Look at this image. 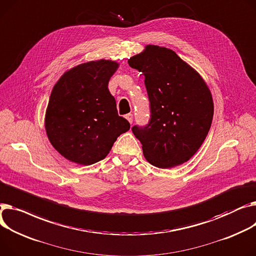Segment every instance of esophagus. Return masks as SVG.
Returning <instances> with one entry per match:
<instances>
[{
  "label": "esophagus",
  "instance_id": "obj_1",
  "mask_svg": "<svg viewBox=\"0 0 256 256\" xmlns=\"http://www.w3.org/2000/svg\"><path fill=\"white\" fill-rule=\"evenodd\" d=\"M126 120H128L130 124H132V114H130H130H126Z\"/></svg>",
  "mask_w": 256,
  "mask_h": 256
}]
</instances>
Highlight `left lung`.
I'll use <instances>...</instances> for the list:
<instances>
[{
    "label": "left lung",
    "mask_w": 256,
    "mask_h": 256,
    "mask_svg": "<svg viewBox=\"0 0 256 256\" xmlns=\"http://www.w3.org/2000/svg\"><path fill=\"white\" fill-rule=\"evenodd\" d=\"M128 64L145 76L151 118L132 128L146 160L168 168L190 160L209 132L214 113L206 81L172 49L146 45Z\"/></svg>",
    "instance_id": "8db88e82"
}]
</instances>
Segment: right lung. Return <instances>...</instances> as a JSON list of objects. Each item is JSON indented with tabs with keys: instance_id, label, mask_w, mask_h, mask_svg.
<instances>
[{
	"instance_id": "add662e5",
	"label": "right lung",
	"mask_w": 256,
	"mask_h": 256,
	"mask_svg": "<svg viewBox=\"0 0 256 256\" xmlns=\"http://www.w3.org/2000/svg\"><path fill=\"white\" fill-rule=\"evenodd\" d=\"M119 62L90 60L66 70L51 92L45 112L49 142L66 160L90 166L104 160L114 142L130 130L118 116L108 83Z\"/></svg>"
}]
</instances>
